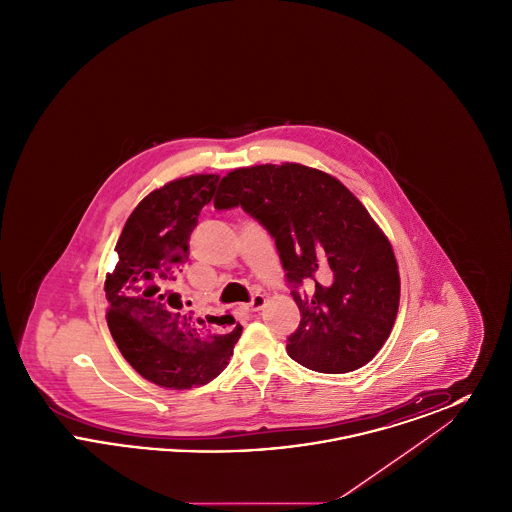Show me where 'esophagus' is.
Returning a JSON list of instances; mask_svg holds the SVG:
<instances>
[{"mask_svg":"<svg viewBox=\"0 0 512 512\" xmlns=\"http://www.w3.org/2000/svg\"><path fill=\"white\" fill-rule=\"evenodd\" d=\"M265 303H267L265 295L257 293V295L251 299V303H247V305H245V309H247V311H251V313H257V311H261V309L265 307Z\"/></svg>","mask_w":512,"mask_h":512,"instance_id":"esophagus-1","label":"esophagus"}]
</instances>
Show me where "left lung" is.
I'll return each mask as SVG.
<instances>
[{
    "mask_svg": "<svg viewBox=\"0 0 512 512\" xmlns=\"http://www.w3.org/2000/svg\"><path fill=\"white\" fill-rule=\"evenodd\" d=\"M242 205L274 238L301 322L288 355L317 372H351L382 349L399 309V267L388 236L338 178L299 163L222 176L217 209ZM303 279L316 292L299 296Z\"/></svg>",
    "mask_w": 512,
    "mask_h": 512,
    "instance_id": "1",
    "label": "left lung"
}]
</instances>
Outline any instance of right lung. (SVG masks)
Segmentation results:
<instances>
[{
  "label": "right lung",
  "mask_w": 512,
  "mask_h": 512,
  "mask_svg": "<svg viewBox=\"0 0 512 512\" xmlns=\"http://www.w3.org/2000/svg\"><path fill=\"white\" fill-rule=\"evenodd\" d=\"M217 186L219 174H192L147 194L126 220L115 245L119 261L105 276L107 326L122 357L167 390L217 378L242 336L232 315L195 317L172 292L199 211Z\"/></svg>",
  "instance_id": "right-lung-1"
}]
</instances>
